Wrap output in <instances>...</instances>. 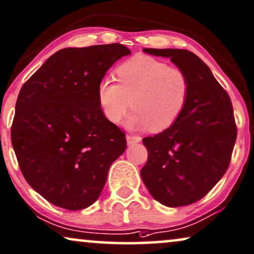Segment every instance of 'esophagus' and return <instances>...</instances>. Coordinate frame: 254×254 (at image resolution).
Segmentation results:
<instances>
[{
	"label": "esophagus",
	"mask_w": 254,
	"mask_h": 254,
	"mask_svg": "<svg viewBox=\"0 0 254 254\" xmlns=\"http://www.w3.org/2000/svg\"><path fill=\"white\" fill-rule=\"evenodd\" d=\"M126 140H127L128 146H133V144L140 142L141 137L140 136H134V135H127Z\"/></svg>",
	"instance_id": "34e87169"
}]
</instances>
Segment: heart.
<instances>
[{
  "label": "heart",
  "mask_w": 254,
  "mask_h": 254,
  "mask_svg": "<svg viewBox=\"0 0 254 254\" xmlns=\"http://www.w3.org/2000/svg\"><path fill=\"white\" fill-rule=\"evenodd\" d=\"M119 84L104 79L98 86V100L107 120L118 124L130 107L127 127L162 131L182 115L190 93L187 74L149 56L128 59L117 70Z\"/></svg>",
  "instance_id": "obj_1"
}]
</instances>
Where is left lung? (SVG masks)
Instances as JSON below:
<instances>
[{
  "label": "left lung",
  "instance_id": "8db88e82",
  "mask_svg": "<svg viewBox=\"0 0 254 254\" xmlns=\"http://www.w3.org/2000/svg\"><path fill=\"white\" fill-rule=\"evenodd\" d=\"M143 51L170 58L187 74L190 93L173 126L142 140L148 160L141 179L163 205H189L203 198L228 169L237 137L231 100L193 52L149 48Z\"/></svg>",
  "mask_w": 254,
  "mask_h": 254
}]
</instances>
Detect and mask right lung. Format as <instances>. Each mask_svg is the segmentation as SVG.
Returning <instances> with one entry per match:
<instances>
[{"mask_svg": "<svg viewBox=\"0 0 254 254\" xmlns=\"http://www.w3.org/2000/svg\"><path fill=\"white\" fill-rule=\"evenodd\" d=\"M127 55L119 43L62 49L19 91L12 147L26 182L56 206L74 211L92 205L126 150L124 131L101 111L98 86Z\"/></svg>", "mask_w": 254, "mask_h": 254, "instance_id": "obj_1", "label": "right lung"}]
</instances>
